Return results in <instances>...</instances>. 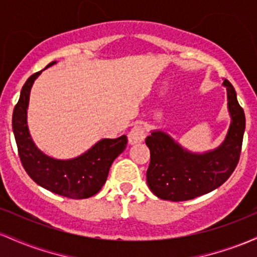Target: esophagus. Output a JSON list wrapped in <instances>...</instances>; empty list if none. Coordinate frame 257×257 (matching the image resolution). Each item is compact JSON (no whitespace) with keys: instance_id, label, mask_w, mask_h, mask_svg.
Segmentation results:
<instances>
[{"instance_id":"1","label":"esophagus","mask_w":257,"mask_h":257,"mask_svg":"<svg viewBox=\"0 0 257 257\" xmlns=\"http://www.w3.org/2000/svg\"><path fill=\"white\" fill-rule=\"evenodd\" d=\"M145 139V131L143 126H134L128 134L129 145H135V144L141 143Z\"/></svg>"}]
</instances>
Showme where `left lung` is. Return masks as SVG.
<instances>
[{
    "instance_id": "obj_1",
    "label": "left lung",
    "mask_w": 257,
    "mask_h": 257,
    "mask_svg": "<svg viewBox=\"0 0 257 257\" xmlns=\"http://www.w3.org/2000/svg\"><path fill=\"white\" fill-rule=\"evenodd\" d=\"M229 122L219 146L204 152L186 149L163 129H153L146 138L151 153L146 173L147 185L155 196L164 200L193 199L220 187L237 167L245 131V114L238 104L237 93L225 79Z\"/></svg>"
}]
</instances>
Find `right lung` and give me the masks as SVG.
I'll list each match as a JSON object with an SVG mask.
<instances>
[{
	"instance_id": "obj_1",
	"label": "right lung",
	"mask_w": 257,
	"mask_h": 257,
	"mask_svg": "<svg viewBox=\"0 0 257 257\" xmlns=\"http://www.w3.org/2000/svg\"><path fill=\"white\" fill-rule=\"evenodd\" d=\"M57 63L52 61L43 70ZM43 70L28 78L14 107L12 126L20 161L25 172L41 187L66 198H89L101 190L111 164L124 151L128 140L125 135L101 139L82 155L69 159L54 158L38 149L29 131L28 108L32 85Z\"/></svg>"
}]
</instances>
